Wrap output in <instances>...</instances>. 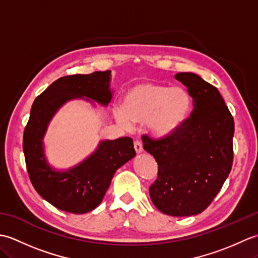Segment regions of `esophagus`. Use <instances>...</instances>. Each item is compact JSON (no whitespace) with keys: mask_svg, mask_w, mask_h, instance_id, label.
I'll return each mask as SVG.
<instances>
[{"mask_svg":"<svg viewBox=\"0 0 258 258\" xmlns=\"http://www.w3.org/2000/svg\"><path fill=\"white\" fill-rule=\"evenodd\" d=\"M134 149H135V152L138 153V154H141V153L143 152V146H142V143L140 141L134 142Z\"/></svg>","mask_w":258,"mask_h":258,"instance_id":"esophagus-1","label":"esophagus"}]
</instances>
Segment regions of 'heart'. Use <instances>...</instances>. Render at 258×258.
<instances>
[{"label": "heart", "instance_id": "b5f03b06", "mask_svg": "<svg viewBox=\"0 0 258 258\" xmlns=\"http://www.w3.org/2000/svg\"><path fill=\"white\" fill-rule=\"evenodd\" d=\"M190 109V97L183 87L156 82H141L124 93L115 119L126 130L146 124L152 138L166 139L182 127Z\"/></svg>", "mask_w": 258, "mask_h": 258}]
</instances>
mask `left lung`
I'll list each match as a JSON object with an SVG mask.
<instances>
[{
	"label": "left lung",
	"instance_id": "8db88e82",
	"mask_svg": "<svg viewBox=\"0 0 258 258\" xmlns=\"http://www.w3.org/2000/svg\"><path fill=\"white\" fill-rule=\"evenodd\" d=\"M193 112L169 138L143 135L144 150L154 156L158 175L150 196L158 211L171 216L202 213L215 199L233 164L234 119L215 86L200 75L182 72Z\"/></svg>",
	"mask_w": 258,
	"mask_h": 258
}]
</instances>
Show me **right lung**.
Returning a JSON list of instances; mask_svg holds the SVG:
<instances>
[{
	"instance_id": "obj_1",
	"label": "right lung",
	"mask_w": 258,
	"mask_h": 258,
	"mask_svg": "<svg viewBox=\"0 0 258 258\" xmlns=\"http://www.w3.org/2000/svg\"><path fill=\"white\" fill-rule=\"evenodd\" d=\"M112 72L64 76L47 87L33 103L23 135L26 168L36 191L64 212L84 214L101 204L115 172L136 155L133 140H102L95 151L69 168H56L47 161L44 136L59 108L74 100L96 106L112 101Z\"/></svg>"
}]
</instances>
